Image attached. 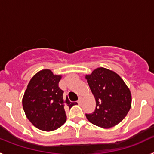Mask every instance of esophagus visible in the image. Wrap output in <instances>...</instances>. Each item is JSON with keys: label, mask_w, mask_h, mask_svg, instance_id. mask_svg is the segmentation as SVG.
I'll use <instances>...</instances> for the list:
<instances>
[{"label": "esophagus", "mask_w": 154, "mask_h": 154, "mask_svg": "<svg viewBox=\"0 0 154 154\" xmlns=\"http://www.w3.org/2000/svg\"><path fill=\"white\" fill-rule=\"evenodd\" d=\"M82 103V96H79V100H78V104L81 105Z\"/></svg>", "instance_id": "esophagus-1"}]
</instances>
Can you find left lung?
<instances>
[{
    "label": "left lung",
    "instance_id": "8db88e82",
    "mask_svg": "<svg viewBox=\"0 0 154 154\" xmlns=\"http://www.w3.org/2000/svg\"><path fill=\"white\" fill-rule=\"evenodd\" d=\"M85 79L96 99L92 113L85 114L92 124L110 128L123 120L131 108L130 89L120 76L112 70L100 67L93 70Z\"/></svg>",
    "mask_w": 154,
    "mask_h": 154
}]
</instances>
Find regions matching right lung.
Returning <instances> with one entry per match:
<instances>
[{"instance_id":"right-lung-1","label":"right lung","mask_w":154,"mask_h":154,"mask_svg":"<svg viewBox=\"0 0 154 154\" xmlns=\"http://www.w3.org/2000/svg\"><path fill=\"white\" fill-rule=\"evenodd\" d=\"M61 75L49 69L39 71L31 79L24 92L22 105L28 120L43 131H53L66 121L65 109L72 107L68 97L58 87Z\"/></svg>"}]
</instances>
